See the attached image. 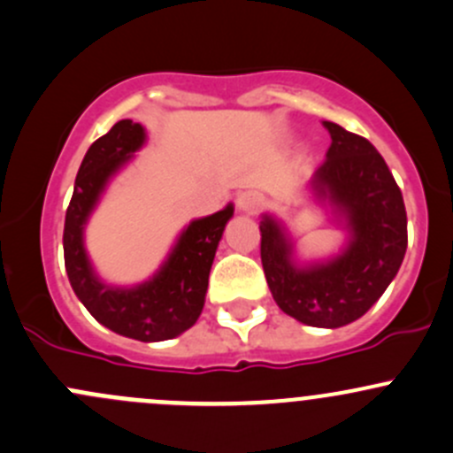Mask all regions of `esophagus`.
<instances>
[{
  "mask_svg": "<svg viewBox=\"0 0 453 453\" xmlns=\"http://www.w3.org/2000/svg\"><path fill=\"white\" fill-rule=\"evenodd\" d=\"M235 204L242 213H257L264 200H261L257 192H240L235 198Z\"/></svg>",
  "mask_w": 453,
  "mask_h": 453,
  "instance_id": "34e87169",
  "label": "esophagus"
}]
</instances>
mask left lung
<instances>
[{"mask_svg":"<svg viewBox=\"0 0 453 453\" xmlns=\"http://www.w3.org/2000/svg\"><path fill=\"white\" fill-rule=\"evenodd\" d=\"M331 146L307 192L344 231L338 253L301 259L296 240L261 213V265L274 303L310 327L338 329L365 316L397 277L408 249L403 196L371 142L323 122Z\"/></svg>","mask_w":453,"mask_h":453,"instance_id":"left-lung-1","label":"left lung"}]
</instances>
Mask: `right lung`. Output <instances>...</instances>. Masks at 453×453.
Masks as SVG:
<instances>
[{
	"label": "right lung",
	"instance_id": "obj_1",
	"mask_svg": "<svg viewBox=\"0 0 453 453\" xmlns=\"http://www.w3.org/2000/svg\"><path fill=\"white\" fill-rule=\"evenodd\" d=\"M146 142L148 133L142 124L122 119L91 143L65 216L63 250L69 283L97 323L139 342H161L176 338L198 320L213 257L235 207L228 203L220 211L189 222L146 281L134 286L104 281L87 253L85 228L111 180Z\"/></svg>",
	"mask_w": 453,
	"mask_h": 453
}]
</instances>
